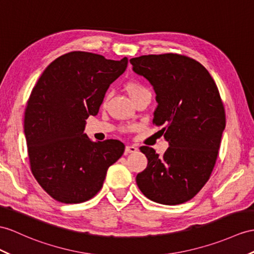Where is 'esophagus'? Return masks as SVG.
<instances>
[{
    "instance_id": "1",
    "label": "esophagus",
    "mask_w": 254,
    "mask_h": 254,
    "mask_svg": "<svg viewBox=\"0 0 254 254\" xmlns=\"http://www.w3.org/2000/svg\"><path fill=\"white\" fill-rule=\"evenodd\" d=\"M137 151H138V148L135 147L134 145H126V147H125V154L135 153Z\"/></svg>"
}]
</instances>
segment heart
I'll use <instances>...</instances> for the list:
<instances>
[{"mask_svg":"<svg viewBox=\"0 0 254 254\" xmlns=\"http://www.w3.org/2000/svg\"><path fill=\"white\" fill-rule=\"evenodd\" d=\"M126 92L128 94V96L130 97L131 99L137 97L141 92H143L144 90H147L144 86H142L141 84L137 83V82H128L124 86Z\"/></svg>","mask_w":254,"mask_h":254,"instance_id":"1","label":"heart"}]
</instances>
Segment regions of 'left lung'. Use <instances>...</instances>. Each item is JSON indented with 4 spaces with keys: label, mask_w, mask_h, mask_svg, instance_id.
I'll list each match as a JSON object with an SVG mask.
<instances>
[{
    "label": "left lung",
    "mask_w": 254,
    "mask_h": 254,
    "mask_svg": "<svg viewBox=\"0 0 254 254\" xmlns=\"http://www.w3.org/2000/svg\"><path fill=\"white\" fill-rule=\"evenodd\" d=\"M130 64L155 90L153 124L164 126L160 131L169 142L164 155L140 147L147 166L135 181L148 199L180 205L203 188L215 165L225 128L219 89L206 67L187 56H140Z\"/></svg>",
    "instance_id": "obj_1"
}]
</instances>
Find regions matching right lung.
<instances>
[{
  "label": "right lung",
  "mask_w": 254,
  "mask_h": 254,
  "mask_svg": "<svg viewBox=\"0 0 254 254\" xmlns=\"http://www.w3.org/2000/svg\"><path fill=\"white\" fill-rule=\"evenodd\" d=\"M127 64L126 57L115 61L71 52L55 59L33 87L24 112L30 167L42 189L57 201L92 198L109 167L125 151L119 140L92 142L84 129Z\"/></svg>",
  "instance_id": "obj_1"
}]
</instances>
